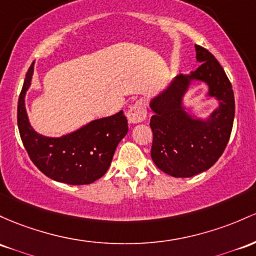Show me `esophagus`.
I'll list each match as a JSON object with an SVG mask.
<instances>
[{"mask_svg": "<svg viewBox=\"0 0 256 256\" xmlns=\"http://www.w3.org/2000/svg\"><path fill=\"white\" fill-rule=\"evenodd\" d=\"M147 118V108H146V103L143 100H137L132 106H130L128 112V122L132 124H138L144 122Z\"/></svg>", "mask_w": 256, "mask_h": 256, "instance_id": "34e87169", "label": "esophagus"}]
</instances>
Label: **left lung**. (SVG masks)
Masks as SVG:
<instances>
[{"mask_svg": "<svg viewBox=\"0 0 256 256\" xmlns=\"http://www.w3.org/2000/svg\"><path fill=\"white\" fill-rule=\"evenodd\" d=\"M196 60L202 63L190 75H178L150 100L153 144L150 156L160 170L174 178H192L212 166L224 153L234 119V94L226 72L216 58L196 44ZM192 80L210 86L208 96L219 106L206 120L188 114L182 104Z\"/></svg>", "mask_w": 256, "mask_h": 256, "instance_id": "left-lung-1", "label": "left lung"}]
</instances>
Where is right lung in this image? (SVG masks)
<instances>
[{"label": "right lung", "instance_id": "obj_1", "mask_svg": "<svg viewBox=\"0 0 256 256\" xmlns=\"http://www.w3.org/2000/svg\"><path fill=\"white\" fill-rule=\"evenodd\" d=\"M32 74L34 63L28 70L18 100L19 134L32 162L50 178L63 184L78 186L100 178L128 131L122 110L94 120L62 137L42 136L32 128L25 109V94L32 85Z\"/></svg>", "mask_w": 256, "mask_h": 256}]
</instances>
